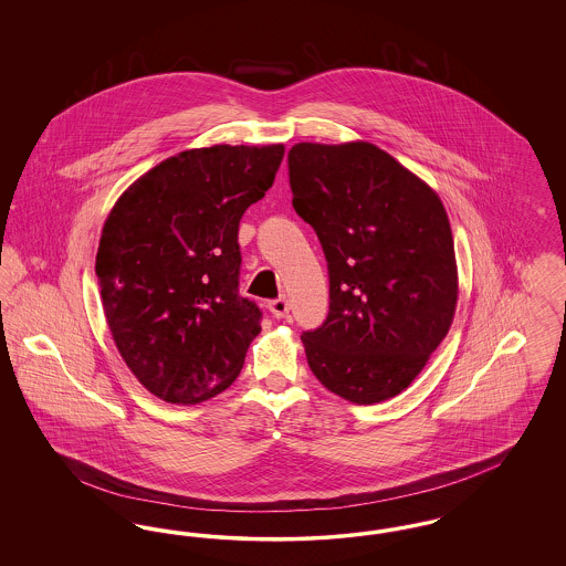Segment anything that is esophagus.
<instances>
[{"instance_id": "1", "label": "esophagus", "mask_w": 566, "mask_h": 566, "mask_svg": "<svg viewBox=\"0 0 566 566\" xmlns=\"http://www.w3.org/2000/svg\"><path fill=\"white\" fill-rule=\"evenodd\" d=\"M270 312L275 318H286L289 316V301L284 296L270 301Z\"/></svg>"}]
</instances>
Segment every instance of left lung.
<instances>
[{
    "mask_svg": "<svg viewBox=\"0 0 566 566\" xmlns=\"http://www.w3.org/2000/svg\"><path fill=\"white\" fill-rule=\"evenodd\" d=\"M293 208L328 263V316L301 342L324 388L356 405L397 397L448 335L454 238L439 195L371 142H298Z\"/></svg>",
    "mask_w": 566,
    "mask_h": 566,
    "instance_id": "1",
    "label": "left lung"
}]
</instances>
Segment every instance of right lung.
<instances>
[{
    "mask_svg": "<svg viewBox=\"0 0 566 566\" xmlns=\"http://www.w3.org/2000/svg\"><path fill=\"white\" fill-rule=\"evenodd\" d=\"M282 159L284 144L182 150L109 210L95 259L106 323L157 399L203 403L240 376L261 312L238 295V231Z\"/></svg>",
    "mask_w": 566,
    "mask_h": 566,
    "instance_id": "add662e5",
    "label": "right lung"
}]
</instances>
